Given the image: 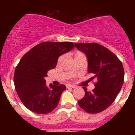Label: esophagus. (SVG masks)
Wrapping results in <instances>:
<instances>
[{
  "label": "esophagus",
  "instance_id": "34e87169",
  "mask_svg": "<svg viewBox=\"0 0 135 135\" xmlns=\"http://www.w3.org/2000/svg\"><path fill=\"white\" fill-rule=\"evenodd\" d=\"M67 88H72V89H74L76 88V86L74 85H71V84H66Z\"/></svg>",
  "mask_w": 135,
  "mask_h": 135
}]
</instances>
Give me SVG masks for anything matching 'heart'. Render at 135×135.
I'll return each instance as SVG.
<instances>
[{"mask_svg":"<svg viewBox=\"0 0 135 135\" xmlns=\"http://www.w3.org/2000/svg\"><path fill=\"white\" fill-rule=\"evenodd\" d=\"M80 55H84L82 54L81 52H78H78H76V53L74 57H76V56H80Z\"/></svg>","mask_w":135,"mask_h":135,"instance_id":"obj_1","label":"heart"}]
</instances>
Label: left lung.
<instances>
[{
	"mask_svg": "<svg viewBox=\"0 0 135 135\" xmlns=\"http://www.w3.org/2000/svg\"><path fill=\"white\" fill-rule=\"evenodd\" d=\"M79 51L86 55L88 73L98 80L95 89L87 91L78 101L82 109L89 114H97L111 105L121 90L124 78L123 65L115 55L105 46L97 43H76Z\"/></svg>",
	"mask_w": 135,
	"mask_h": 135,
	"instance_id": "8db88e82",
	"label": "left lung"
}]
</instances>
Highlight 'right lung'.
<instances>
[{"instance_id": "right-lung-1", "label": "right lung", "mask_w": 135, "mask_h": 135, "mask_svg": "<svg viewBox=\"0 0 135 135\" xmlns=\"http://www.w3.org/2000/svg\"><path fill=\"white\" fill-rule=\"evenodd\" d=\"M74 47L71 42H44L34 46L22 57L14 73L15 90L21 102L28 109L46 114L56 108L64 84L46 86L47 72L54 69L59 56Z\"/></svg>"}]
</instances>
